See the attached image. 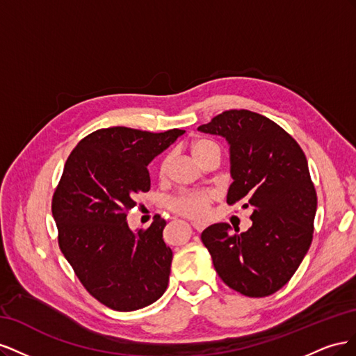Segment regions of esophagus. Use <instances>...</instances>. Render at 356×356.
I'll use <instances>...</instances> for the list:
<instances>
[{
	"instance_id": "34e87169",
	"label": "esophagus",
	"mask_w": 356,
	"mask_h": 356,
	"mask_svg": "<svg viewBox=\"0 0 356 356\" xmlns=\"http://www.w3.org/2000/svg\"><path fill=\"white\" fill-rule=\"evenodd\" d=\"M191 225H193V227H195L197 232H202V230H204V227H207V224H204V222H193Z\"/></svg>"
}]
</instances>
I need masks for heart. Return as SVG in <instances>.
<instances>
[{
  "label": "heart",
  "mask_w": 356,
  "mask_h": 356,
  "mask_svg": "<svg viewBox=\"0 0 356 356\" xmlns=\"http://www.w3.org/2000/svg\"><path fill=\"white\" fill-rule=\"evenodd\" d=\"M213 152L220 153V147L213 141H209V139L199 138L191 143V153L195 154V157L199 161ZM170 163H172L170 153L161 157L159 169H157L160 178H165L168 175ZM215 199H217V196H215V193L211 190H184V191H179L178 195L169 197L166 204L170 211L182 215V217L202 220L208 215L211 204Z\"/></svg>",
  "instance_id": "obj_1"
}]
</instances>
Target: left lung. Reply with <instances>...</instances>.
<instances>
[{
	"label": "left lung",
	"instance_id": "left-lung-1",
	"mask_svg": "<svg viewBox=\"0 0 356 356\" xmlns=\"http://www.w3.org/2000/svg\"><path fill=\"white\" fill-rule=\"evenodd\" d=\"M197 129L227 139V203L252 209L246 232L230 234L229 224H212L202 242L225 285L248 297L272 296L293 277L314 239L318 197L307 159L281 126L248 110L224 111Z\"/></svg>",
	"mask_w": 356,
	"mask_h": 356
}]
</instances>
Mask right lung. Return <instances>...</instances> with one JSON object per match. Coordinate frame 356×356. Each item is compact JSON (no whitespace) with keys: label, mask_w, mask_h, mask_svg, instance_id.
Listing matches in <instances>:
<instances>
[{"label":"right lung","mask_w":356,"mask_h":356,"mask_svg":"<svg viewBox=\"0 0 356 356\" xmlns=\"http://www.w3.org/2000/svg\"><path fill=\"white\" fill-rule=\"evenodd\" d=\"M184 132L98 129L75 145L53 193L62 254L88 293L113 310L145 307L168 288L166 221L156 215L148 229L134 233L126 217L139 193L149 190V161Z\"/></svg>","instance_id":"right-lung-1"}]
</instances>
